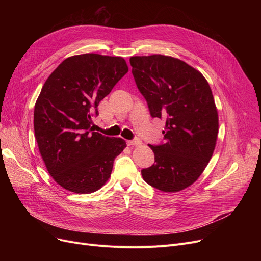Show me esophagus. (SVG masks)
<instances>
[{"instance_id": "1", "label": "esophagus", "mask_w": 261, "mask_h": 261, "mask_svg": "<svg viewBox=\"0 0 261 261\" xmlns=\"http://www.w3.org/2000/svg\"><path fill=\"white\" fill-rule=\"evenodd\" d=\"M128 145L129 146H140V145H142V141L141 140H133V141H129L128 142Z\"/></svg>"}]
</instances>
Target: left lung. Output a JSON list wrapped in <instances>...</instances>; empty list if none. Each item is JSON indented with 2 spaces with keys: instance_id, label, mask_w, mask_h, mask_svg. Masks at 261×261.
I'll return each mask as SVG.
<instances>
[{
  "instance_id": "8db88e82",
  "label": "left lung",
  "mask_w": 261,
  "mask_h": 261,
  "mask_svg": "<svg viewBox=\"0 0 261 261\" xmlns=\"http://www.w3.org/2000/svg\"><path fill=\"white\" fill-rule=\"evenodd\" d=\"M152 117L166 120L165 144L149 145L154 164L142 170L152 187L176 193L195 183L216 147L219 118L207 80L186 62L164 55L130 58Z\"/></svg>"
}]
</instances>
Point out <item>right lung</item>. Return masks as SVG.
Here are the masks:
<instances>
[{"mask_svg": "<svg viewBox=\"0 0 261 261\" xmlns=\"http://www.w3.org/2000/svg\"><path fill=\"white\" fill-rule=\"evenodd\" d=\"M127 72L121 57L76 55L63 60L41 90L34 111L35 138L48 173L66 190H98L126 148L120 138L94 132L93 116Z\"/></svg>", "mask_w": 261, "mask_h": 261, "instance_id": "add662e5", "label": "right lung"}]
</instances>
